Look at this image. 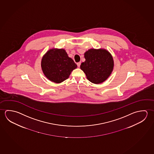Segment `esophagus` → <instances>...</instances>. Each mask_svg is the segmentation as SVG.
Listing matches in <instances>:
<instances>
[{
	"mask_svg": "<svg viewBox=\"0 0 154 154\" xmlns=\"http://www.w3.org/2000/svg\"><path fill=\"white\" fill-rule=\"evenodd\" d=\"M81 62H78V63H77V65L78 66V67H79V66H81Z\"/></svg>",
	"mask_w": 154,
	"mask_h": 154,
	"instance_id": "esophagus-1",
	"label": "esophagus"
}]
</instances>
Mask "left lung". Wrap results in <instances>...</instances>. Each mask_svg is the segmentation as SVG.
<instances>
[{
  "mask_svg": "<svg viewBox=\"0 0 154 154\" xmlns=\"http://www.w3.org/2000/svg\"><path fill=\"white\" fill-rule=\"evenodd\" d=\"M85 61L82 63L81 69L88 81L100 84L107 79L113 70L112 56L105 49H91L84 54Z\"/></svg>",
  "mask_w": 154,
  "mask_h": 154,
  "instance_id": "1",
  "label": "left lung"
}]
</instances>
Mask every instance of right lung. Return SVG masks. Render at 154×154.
<instances>
[{"instance_id":"right-lung-1","label":"right lung","mask_w":154,"mask_h":154,"mask_svg":"<svg viewBox=\"0 0 154 154\" xmlns=\"http://www.w3.org/2000/svg\"><path fill=\"white\" fill-rule=\"evenodd\" d=\"M41 67L47 78L60 83L68 79L77 66L72 58L69 57L65 50L53 49L43 56Z\"/></svg>"}]
</instances>
